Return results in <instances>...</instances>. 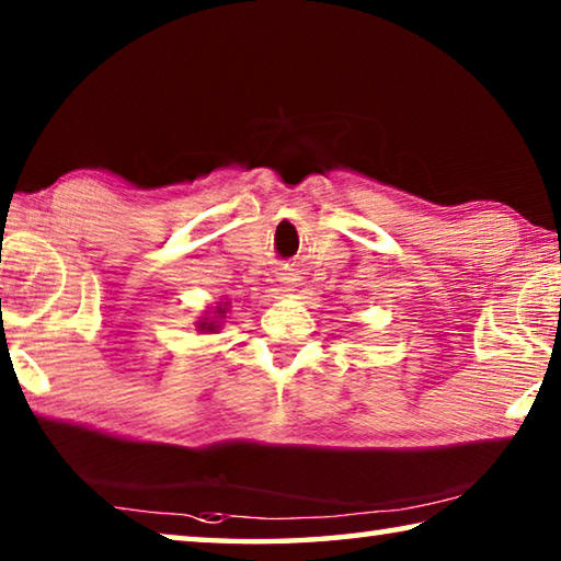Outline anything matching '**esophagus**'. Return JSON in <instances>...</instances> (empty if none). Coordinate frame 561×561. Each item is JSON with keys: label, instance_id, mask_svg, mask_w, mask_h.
<instances>
[{"label": "esophagus", "instance_id": "esophagus-1", "mask_svg": "<svg viewBox=\"0 0 561 561\" xmlns=\"http://www.w3.org/2000/svg\"><path fill=\"white\" fill-rule=\"evenodd\" d=\"M279 282L284 284V291H297V287H299V282H301V277H299V272L294 270V267H282L279 270Z\"/></svg>", "mask_w": 561, "mask_h": 561}]
</instances>
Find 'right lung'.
I'll use <instances>...</instances> for the list:
<instances>
[{"instance_id":"obj_1","label":"right lung","mask_w":561,"mask_h":561,"mask_svg":"<svg viewBox=\"0 0 561 561\" xmlns=\"http://www.w3.org/2000/svg\"><path fill=\"white\" fill-rule=\"evenodd\" d=\"M220 314H222V309H220ZM203 329H205V324H203ZM207 329H213V324H210V327H207Z\"/></svg>"}]
</instances>
